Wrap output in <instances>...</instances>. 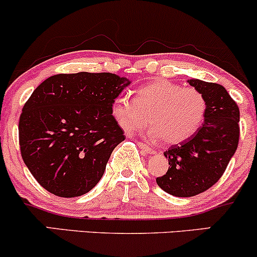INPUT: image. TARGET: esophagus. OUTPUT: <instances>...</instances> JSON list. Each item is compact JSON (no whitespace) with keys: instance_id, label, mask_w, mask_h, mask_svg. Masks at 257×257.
Here are the masks:
<instances>
[{"instance_id":"esophagus-1","label":"esophagus","mask_w":257,"mask_h":257,"mask_svg":"<svg viewBox=\"0 0 257 257\" xmlns=\"http://www.w3.org/2000/svg\"><path fill=\"white\" fill-rule=\"evenodd\" d=\"M139 146L141 147V149L144 150V151H145L146 153H150V155H153V153L156 152V150L153 149V147H151V146H149V145H146L145 143H139L138 144Z\"/></svg>"}]
</instances>
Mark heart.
<instances>
[{
	"mask_svg": "<svg viewBox=\"0 0 257 257\" xmlns=\"http://www.w3.org/2000/svg\"><path fill=\"white\" fill-rule=\"evenodd\" d=\"M204 94L169 81L147 84L137 91L135 99L119 96L112 104V113L126 134L151 123L150 135L168 145H178L193 137L206 116Z\"/></svg>",
	"mask_w": 257,
	"mask_h": 257,
	"instance_id": "1",
	"label": "heart"
}]
</instances>
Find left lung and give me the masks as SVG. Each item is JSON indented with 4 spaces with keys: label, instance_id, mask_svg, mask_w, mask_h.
Wrapping results in <instances>:
<instances>
[{
    "label": "left lung",
    "instance_id": "left-lung-1",
    "mask_svg": "<svg viewBox=\"0 0 257 257\" xmlns=\"http://www.w3.org/2000/svg\"><path fill=\"white\" fill-rule=\"evenodd\" d=\"M204 94L208 110L202 126L190 139L164 152L169 168L156 179L176 197H193L209 190L225 173L239 143V107L221 84L190 79Z\"/></svg>",
    "mask_w": 257,
    "mask_h": 257
}]
</instances>
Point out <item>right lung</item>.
Returning a JSON list of instances; mask_svg holds the SVG:
<instances>
[{
	"label": "right lung",
	"instance_id": "1",
	"mask_svg": "<svg viewBox=\"0 0 257 257\" xmlns=\"http://www.w3.org/2000/svg\"><path fill=\"white\" fill-rule=\"evenodd\" d=\"M129 83L108 72L59 73L34 90L19 118L20 153L48 192L72 198L100 181L125 139L112 104Z\"/></svg>",
	"mask_w": 257,
	"mask_h": 257
}]
</instances>
